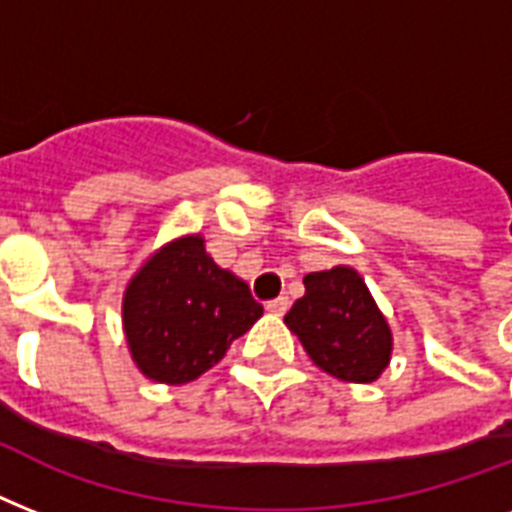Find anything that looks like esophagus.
<instances>
[{"mask_svg":"<svg viewBox=\"0 0 512 512\" xmlns=\"http://www.w3.org/2000/svg\"><path fill=\"white\" fill-rule=\"evenodd\" d=\"M265 308H268V313H273V316H284V313H287V308H289V297H276V300H268V305H265Z\"/></svg>","mask_w":512,"mask_h":512,"instance_id":"1","label":"esophagus"}]
</instances>
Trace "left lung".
<instances>
[{
	"mask_svg": "<svg viewBox=\"0 0 512 512\" xmlns=\"http://www.w3.org/2000/svg\"><path fill=\"white\" fill-rule=\"evenodd\" d=\"M305 295L284 316L313 364L340 380L372 382L388 366L390 329L353 268L308 273Z\"/></svg>",
	"mask_w": 512,
	"mask_h": 512,
	"instance_id": "left-lung-1",
	"label": "left lung"
}]
</instances>
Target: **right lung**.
Returning <instances> with one entry per match:
<instances>
[{
  "label": "right lung",
  "instance_id": "1",
  "mask_svg": "<svg viewBox=\"0 0 512 512\" xmlns=\"http://www.w3.org/2000/svg\"><path fill=\"white\" fill-rule=\"evenodd\" d=\"M263 316L249 287L204 252V239L172 241L124 295V332L140 372L156 382L196 380Z\"/></svg>",
  "mask_w": 512,
  "mask_h": 512
}]
</instances>
